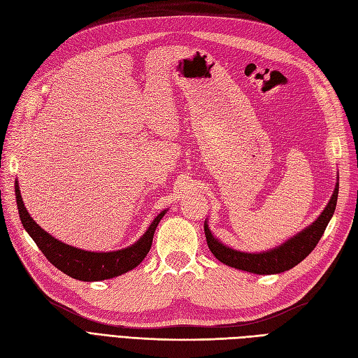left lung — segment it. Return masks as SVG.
Wrapping results in <instances>:
<instances>
[{"instance_id":"obj_1","label":"left lung","mask_w":358,"mask_h":358,"mask_svg":"<svg viewBox=\"0 0 358 358\" xmlns=\"http://www.w3.org/2000/svg\"><path fill=\"white\" fill-rule=\"evenodd\" d=\"M336 180L338 182H336L331 197L326 208L320 213L318 218L310 225H308L306 229L299 231L296 236L289 237L284 243H280L279 246H275L272 249H267V251L243 252L224 245L212 234L208 220H206L204 233L210 252L216 257V259H220L222 264L234 267L237 270H243V272L255 275H276L287 272V270L303 262V259L313 251V248L317 246L321 236L326 231L334 213L336 203H338L339 175Z\"/></svg>"}]
</instances>
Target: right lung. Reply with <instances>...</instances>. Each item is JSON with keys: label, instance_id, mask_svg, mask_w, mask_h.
Wrapping results in <instances>:
<instances>
[{"label": "right lung", "instance_id": "obj_1", "mask_svg": "<svg viewBox=\"0 0 358 358\" xmlns=\"http://www.w3.org/2000/svg\"><path fill=\"white\" fill-rule=\"evenodd\" d=\"M15 192L20 222H22L27 233L32 237V241L40 248V251L62 273H66L74 279L85 280V282H94V280H104L121 276L137 267L148 255L150 246H152L157 227L162 216L167 213V210L159 212L157 218L150 222L143 236L133 245L117 249V251L94 252L64 243L58 241L57 237H53L52 234L43 230L31 218L29 212L27 210L22 196H20L17 180L15 182Z\"/></svg>", "mask_w": 358, "mask_h": 358}]
</instances>
